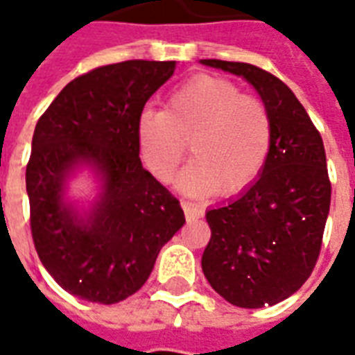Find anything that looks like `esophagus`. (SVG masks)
I'll list each match as a JSON object with an SVG mask.
<instances>
[{
	"mask_svg": "<svg viewBox=\"0 0 355 355\" xmlns=\"http://www.w3.org/2000/svg\"><path fill=\"white\" fill-rule=\"evenodd\" d=\"M182 208H184V214H186V219H188V221L199 219V217L202 216V210H200L199 206L193 205V202H189V200H182Z\"/></svg>",
	"mask_w": 355,
	"mask_h": 355,
	"instance_id": "obj_1",
	"label": "esophagus"
}]
</instances>
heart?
<instances>
[{
	"label": "heart",
	"instance_id": "1",
	"mask_svg": "<svg viewBox=\"0 0 355 355\" xmlns=\"http://www.w3.org/2000/svg\"><path fill=\"white\" fill-rule=\"evenodd\" d=\"M136 138L145 167L169 182L189 141L193 162L178 178L191 195L241 193L258 178L270 150V118L259 99L245 96L232 80L197 75L166 101V110L145 108Z\"/></svg>",
	"mask_w": 355,
	"mask_h": 355
}]
</instances>
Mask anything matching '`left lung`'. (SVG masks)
Instances as JSON below:
<instances>
[{"label": "left lung", "instance_id": "left-lung-1", "mask_svg": "<svg viewBox=\"0 0 355 355\" xmlns=\"http://www.w3.org/2000/svg\"><path fill=\"white\" fill-rule=\"evenodd\" d=\"M200 62L247 79L270 118V150L258 180L206 214L211 237L202 272L237 308L272 306L297 293L319 259L331 199L324 144L278 77L252 64Z\"/></svg>", "mask_w": 355, "mask_h": 355}]
</instances>
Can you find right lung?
Wrapping results in <instances>:
<instances>
[{
	"label": "right lung",
	"mask_w": 355,
	"mask_h": 355,
	"mask_svg": "<svg viewBox=\"0 0 355 355\" xmlns=\"http://www.w3.org/2000/svg\"><path fill=\"white\" fill-rule=\"evenodd\" d=\"M175 60H125L73 79L40 116L25 169L38 258L75 297L116 304L149 278L186 223L177 197L139 160L136 123ZM90 165L103 191L83 218L63 200L69 173Z\"/></svg>",
	"instance_id": "right-lung-1"
}]
</instances>
